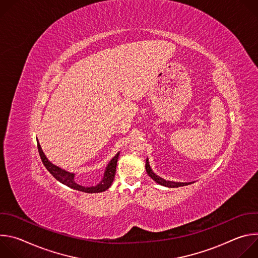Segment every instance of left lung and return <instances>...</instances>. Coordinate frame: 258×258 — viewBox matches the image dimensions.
Wrapping results in <instances>:
<instances>
[{"instance_id":"8db88e82","label":"left lung","mask_w":258,"mask_h":258,"mask_svg":"<svg viewBox=\"0 0 258 258\" xmlns=\"http://www.w3.org/2000/svg\"><path fill=\"white\" fill-rule=\"evenodd\" d=\"M146 171L147 173H148V175L154 180L156 181L157 183H159V185L161 186H164V187H167V188H177V187H182V186H188V185H191V183H193L192 181L190 182H179V181H171V180H166L160 176H158L156 173L153 172L152 168L150 167V164H149V160L148 158L146 159Z\"/></svg>"}]
</instances>
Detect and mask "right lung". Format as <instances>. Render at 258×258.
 <instances>
[{"label":"right lung","mask_w":258,"mask_h":258,"mask_svg":"<svg viewBox=\"0 0 258 258\" xmlns=\"http://www.w3.org/2000/svg\"><path fill=\"white\" fill-rule=\"evenodd\" d=\"M38 141V140H36ZM38 149H39V153L41 156V159L44 163V165L46 166V168L49 170V172L60 182H62L63 185H66L67 187L75 189L78 191H82L85 193H100V192H104L107 189H109V187L111 186V183L114 179V175H115V171H116V165H117V160L119 157V152L109 161V163L107 164L106 168H105V172L103 175V178L100 180V182L96 186H84L79 183L76 180V173L75 172H70L67 171L55 164H53L45 155L44 151L42 150V147L38 141Z\"/></svg>","instance_id":"1"}]
</instances>
